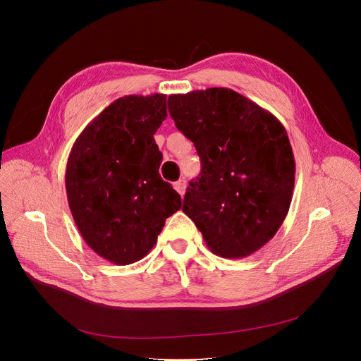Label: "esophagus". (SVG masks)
I'll list each match as a JSON object with an SVG mask.
<instances>
[{
	"label": "esophagus",
	"mask_w": 361,
	"mask_h": 361,
	"mask_svg": "<svg viewBox=\"0 0 361 361\" xmlns=\"http://www.w3.org/2000/svg\"><path fill=\"white\" fill-rule=\"evenodd\" d=\"M174 188L180 193V196H183L185 192V180H178L177 183H174Z\"/></svg>",
	"instance_id": "esophagus-1"
}]
</instances>
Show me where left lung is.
I'll return each instance as SVG.
<instances>
[{
    "instance_id": "1",
    "label": "left lung",
    "mask_w": 361,
    "mask_h": 361,
    "mask_svg": "<svg viewBox=\"0 0 361 361\" xmlns=\"http://www.w3.org/2000/svg\"><path fill=\"white\" fill-rule=\"evenodd\" d=\"M168 108L202 162L183 212L212 253L250 256L272 240L290 209L295 161L287 130L228 87L169 94Z\"/></svg>"
}]
</instances>
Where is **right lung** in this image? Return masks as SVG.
Returning a JSON list of instances; mask_svg holds the SVG:
<instances>
[{
    "label": "right lung",
    "mask_w": 361,
    "mask_h": 361,
    "mask_svg": "<svg viewBox=\"0 0 361 361\" xmlns=\"http://www.w3.org/2000/svg\"><path fill=\"white\" fill-rule=\"evenodd\" d=\"M166 94H128L109 104L75 139L66 169L71 215L89 247L116 264L143 259L180 195L159 176L154 135Z\"/></svg>",
    "instance_id": "right-lung-1"
}]
</instances>
